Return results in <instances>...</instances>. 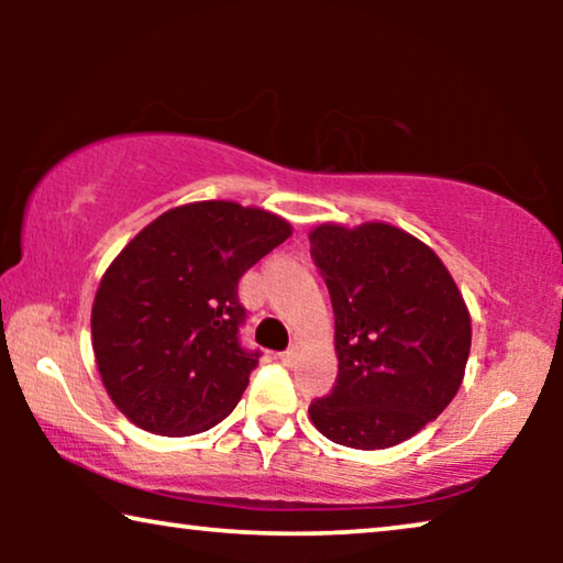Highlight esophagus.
<instances>
[{"mask_svg": "<svg viewBox=\"0 0 563 563\" xmlns=\"http://www.w3.org/2000/svg\"><path fill=\"white\" fill-rule=\"evenodd\" d=\"M279 358L284 361V364H291V361L297 358V349H295V345H291V349H287V351H282Z\"/></svg>", "mask_w": 563, "mask_h": 563, "instance_id": "obj_1", "label": "esophagus"}]
</instances>
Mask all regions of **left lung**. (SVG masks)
<instances>
[{
    "mask_svg": "<svg viewBox=\"0 0 563 563\" xmlns=\"http://www.w3.org/2000/svg\"><path fill=\"white\" fill-rule=\"evenodd\" d=\"M312 261L335 314L338 379L310 418L328 441L389 449L441 415L464 379L472 320L443 261L387 222L320 225Z\"/></svg>",
    "mask_w": 563,
    "mask_h": 563,
    "instance_id": "1",
    "label": "left lung"
}]
</instances>
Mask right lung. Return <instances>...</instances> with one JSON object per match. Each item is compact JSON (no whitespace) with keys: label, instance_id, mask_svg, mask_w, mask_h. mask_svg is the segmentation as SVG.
<instances>
[{"label":"right lung","instance_id":"obj_1","mask_svg":"<svg viewBox=\"0 0 563 563\" xmlns=\"http://www.w3.org/2000/svg\"><path fill=\"white\" fill-rule=\"evenodd\" d=\"M289 235V222L266 210L195 202L120 251L91 307V345L128 420L156 435H195L233 412L261 356L241 343L238 282Z\"/></svg>","mask_w":563,"mask_h":563}]
</instances>
